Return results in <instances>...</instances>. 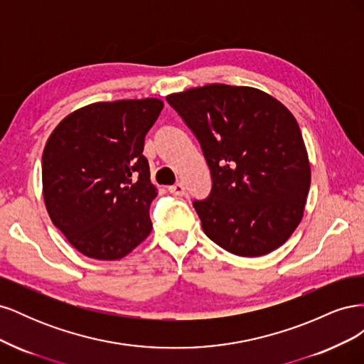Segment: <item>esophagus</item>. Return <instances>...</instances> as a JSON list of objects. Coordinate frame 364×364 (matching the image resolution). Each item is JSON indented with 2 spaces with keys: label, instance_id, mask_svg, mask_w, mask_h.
Returning <instances> with one entry per match:
<instances>
[{
  "label": "esophagus",
  "instance_id": "esophagus-1",
  "mask_svg": "<svg viewBox=\"0 0 364 364\" xmlns=\"http://www.w3.org/2000/svg\"><path fill=\"white\" fill-rule=\"evenodd\" d=\"M168 191H170L173 196H183V194H185V186H183V183H176V185L170 186Z\"/></svg>",
  "mask_w": 364,
  "mask_h": 364
}]
</instances>
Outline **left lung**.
<instances>
[{
  "label": "left lung",
  "mask_w": 364,
  "mask_h": 364,
  "mask_svg": "<svg viewBox=\"0 0 364 364\" xmlns=\"http://www.w3.org/2000/svg\"><path fill=\"white\" fill-rule=\"evenodd\" d=\"M199 139L213 188L194 200L203 232L238 257L267 255L304 217L311 168L293 114L250 86L205 85L167 95Z\"/></svg>",
  "instance_id": "8db88e82"
}]
</instances>
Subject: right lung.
<instances>
[{"mask_svg": "<svg viewBox=\"0 0 364 364\" xmlns=\"http://www.w3.org/2000/svg\"><path fill=\"white\" fill-rule=\"evenodd\" d=\"M159 98L98 102L65 117L42 153V194L53 225L85 257L124 258L151 232L144 138Z\"/></svg>", "mask_w": 364, "mask_h": 364, "instance_id": "1", "label": "right lung"}]
</instances>
